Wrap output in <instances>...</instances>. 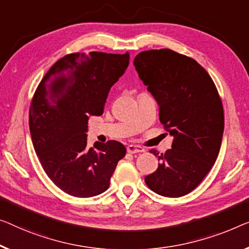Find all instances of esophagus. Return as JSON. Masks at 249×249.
I'll list each match as a JSON object with an SVG mask.
<instances>
[{
	"label": "esophagus",
	"instance_id": "34e87169",
	"mask_svg": "<svg viewBox=\"0 0 249 249\" xmlns=\"http://www.w3.org/2000/svg\"><path fill=\"white\" fill-rule=\"evenodd\" d=\"M127 152L131 154L134 153H141V152H144V148L137 145H128L127 146Z\"/></svg>",
	"mask_w": 249,
	"mask_h": 249
}]
</instances>
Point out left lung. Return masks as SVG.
Returning a JSON list of instances; mask_svg holds the SVG:
<instances>
[{
	"label": "left lung",
	"mask_w": 249,
	"mask_h": 249,
	"mask_svg": "<svg viewBox=\"0 0 249 249\" xmlns=\"http://www.w3.org/2000/svg\"><path fill=\"white\" fill-rule=\"evenodd\" d=\"M159 106L172 148L145 177L155 194L179 198L198 187L216 162L224 134V109L213 79L198 62L170 49L139 53L133 62Z\"/></svg>",
	"instance_id": "obj_1"
}]
</instances>
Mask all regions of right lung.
<instances>
[{"instance_id":"1","label":"right lung","mask_w":249,"mask_h":249,"mask_svg":"<svg viewBox=\"0 0 249 249\" xmlns=\"http://www.w3.org/2000/svg\"><path fill=\"white\" fill-rule=\"evenodd\" d=\"M129 64V53L91 51L59 59L36 88L30 107L33 147L44 172L72 196L105 192L126 148L117 141L87 146L88 120L101 116L109 89Z\"/></svg>"}]
</instances>
